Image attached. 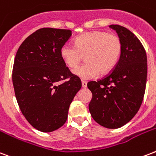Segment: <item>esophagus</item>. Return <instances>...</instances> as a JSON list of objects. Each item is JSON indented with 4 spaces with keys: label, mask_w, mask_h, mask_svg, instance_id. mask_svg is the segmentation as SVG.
I'll return each instance as SVG.
<instances>
[{
    "label": "esophagus",
    "mask_w": 156,
    "mask_h": 156,
    "mask_svg": "<svg viewBox=\"0 0 156 156\" xmlns=\"http://www.w3.org/2000/svg\"><path fill=\"white\" fill-rule=\"evenodd\" d=\"M87 85V83L86 81H82V87L83 88H86Z\"/></svg>",
    "instance_id": "esophagus-1"
}]
</instances>
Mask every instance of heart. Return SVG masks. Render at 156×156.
<instances>
[{
	"mask_svg": "<svg viewBox=\"0 0 156 156\" xmlns=\"http://www.w3.org/2000/svg\"><path fill=\"white\" fill-rule=\"evenodd\" d=\"M122 52L120 38L104 31H94L79 36L74 46L65 44L60 56L68 67H76L85 56L87 63L73 70V73L85 80L97 78L100 73H107L117 65Z\"/></svg>",
	"mask_w": 156,
	"mask_h": 156,
	"instance_id": "heart-1",
	"label": "heart"
}]
</instances>
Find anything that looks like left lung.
Returning <instances> with one entry per match:
<instances>
[{
    "mask_svg": "<svg viewBox=\"0 0 156 156\" xmlns=\"http://www.w3.org/2000/svg\"><path fill=\"white\" fill-rule=\"evenodd\" d=\"M122 43L116 67L101 80L91 81L92 93L89 111L93 119L107 128H119L135 116L144 97L147 77V59L139 39L128 28L112 24Z\"/></svg>",
    "mask_w": 156,
    "mask_h": 156,
    "instance_id": "1",
    "label": "left lung"
}]
</instances>
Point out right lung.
I'll list each match as a JSON object with an SVG mask.
<instances>
[{"mask_svg": "<svg viewBox=\"0 0 156 156\" xmlns=\"http://www.w3.org/2000/svg\"><path fill=\"white\" fill-rule=\"evenodd\" d=\"M71 35L69 29L40 28L23 41L15 55L12 80L18 105L28 123L43 133L65 124L70 104L82 87L80 78L60 56Z\"/></svg>", "mask_w": 156, "mask_h": 156, "instance_id": "1", "label": "right lung"}]
</instances>
